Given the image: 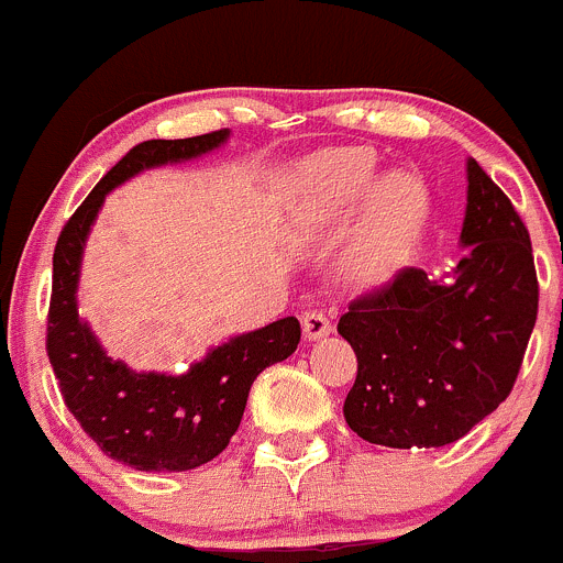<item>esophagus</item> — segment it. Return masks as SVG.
<instances>
[{
  "instance_id": "1",
  "label": "esophagus",
  "mask_w": 563,
  "mask_h": 563,
  "mask_svg": "<svg viewBox=\"0 0 563 563\" xmlns=\"http://www.w3.org/2000/svg\"><path fill=\"white\" fill-rule=\"evenodd\" d=\"M300 325H303V336L309 339V342H317V339H322L331 333V320H328L322 311H303V317H300Z\"/></svg>"
}]
</instances>
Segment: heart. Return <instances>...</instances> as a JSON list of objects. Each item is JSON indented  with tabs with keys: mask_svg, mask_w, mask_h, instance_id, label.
Returning <instances> with one entry per match:
<instances>
[{
	"mask_svg": "<svg viewBox=\"0 0 563 563\" xmlns=\"http://www.w3.org/2000/svg\"><path fill=\"white\" fill-rule=\"evenodd\" d=\"M317 177L328 186V197L339 208H350L364 197L372 180V161L364 153H339L314 161ZM427 210V191L410 172H388L372 186L361 227V260L380 265L391 260L419 230Z\"/></svg>",
	"mask_w": 563,
	"mask_h": 563,
	"instance_id": "obj_1",
	"label": "heart"
}]
</instances>
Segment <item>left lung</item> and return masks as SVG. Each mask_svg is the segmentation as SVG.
Instances as JSON below:
<instances>
[{
	"label": "left lung",
	"mask_w": 563,
	"mask_h": 563,
	"mask_svg": "<svg viewBox=\"0 0 563 563\" xmlns=\"http://www.w3.org/2000/svg\"><path fill=\"white\" fill-rule=\"evenodd\" d=\"M460 243L463 257L443 279L402 268L339 320L358 358L344 421L364 441L446 446L515 386L539 306L531 238L473 158Z\"/></svg>",
	"instance_id": "8db88e82"
}]
</instances>
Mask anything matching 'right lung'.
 I'll use <instances>...</instances> for the list:
<instances>
[{"mask_svg":"<svg viewBox=\"0 0 563 563\" xmlns=\"http://www.w3.org/2000/svg\"><path fill=\"white\" fill-rule=\"evenodd\" d=\"M230 128L191 139H150L117 161L63 227L54 246L46 350L65 405L100 452L136 471H191L227 449L241 427L260 372L289 358L300 342L295 317L241 333L183 375L133 372L106 355L79 317L81 254L106 194L144 169L199 158L221 147Z\"/></svg>","mask_w":563,"mask_h":563,"instance_id":"right-lung-1","label":"right lung"}]
</instances>
